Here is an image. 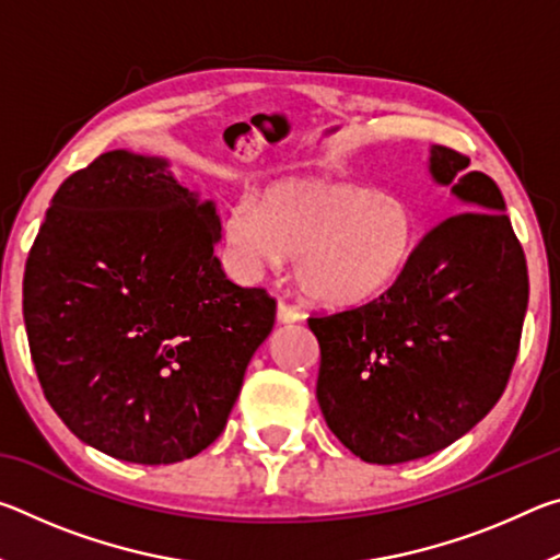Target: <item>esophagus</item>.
Wrapping results in <instances>:
<instances>
[{"instance_id": "34e87169", "label": "esophagus", "mask_w": 560, "mask_h": 560, "mask_svg": "<svg viewBox=\"0 0 560 560\" xmlns=\"http://www.w3.org/2000/svg\"><path fill=\"white\" fill-rule=\"evenodd\" d=\"M277 318H279V324H296V320H301V311L296 306H291V303L279 301Z\"/></svg>"}]
</instances>
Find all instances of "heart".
Returning a JSON list of instances; mask_svg holds the SVG:
<instances>
[{
	"label": "heart",
	"instance_id": "heart-1",
	"mask_svg": "<svg viewBox=\"0 0 560 560\" xmlns=\"http://www.w3.org/2000/svg\"><path fill=\"white\" fill-rule=\"evenodd\" d=\"M226 240L252 269L296 254L293 273L308 299L358 306L381 296L412 259L420 224L397 192L330 177L277 179L261 200L242 197L226 217Z\"/></svg>",
	"mask_w": 560,
	"mask_h": 560
}]
</instances>
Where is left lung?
Masks as SVG:
<instances>
[{"label": "left lung", "instance_id": "1", "mask_svg": "<svg viewBox=\"0 0 560 560\" xmlns=\"http://www.w3.org/2000/svg\"><path fill=\"white\" fill-rule=\"evenodd\" d=\"M432 145L428 170L457 214L415 246L365 306L308 318L320 346L316 397L330 432L371 464L450 447L499 402L528 306L524 249L494 179Z\"/></svg>", "mask_w": 560, "mask_h": 560}]
</instances>
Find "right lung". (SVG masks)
I'll use <instances>...</instances> for the list:
<instances>
[{"mask_svg": "<svg viewBox=\"0 0 560 560\" xmlns=\"http://www.w3.org/2000/svg\"><path fill=\"white\" fill-rule=\"evenodd\" d=\"M212 200L165 158L103 153L66 177L24 269V324L54 412L81 442L173 464L220 438L277 301L226 279Z\"/></svg>", "mask_w": 560, "mask_h": 560, "instance_id": "1", "label": "right lung"}]
</instances>
